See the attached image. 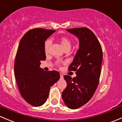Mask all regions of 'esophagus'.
Segmentation results:
<instances>
[{"instance_id":"esophagus-1","label":"esophagus","mask_w":122,"mask_h":122,"mask_svg":"<svg viewBox=\"0 0 122 122\" xmlns=\"http://www.w3.org/2000/svg\"><path fill=\"white\" fill-rule=\"evenodd\" d=\"M60 78H63V76H62V75H61V74H60Z\"/></svg>"}]
</instances>
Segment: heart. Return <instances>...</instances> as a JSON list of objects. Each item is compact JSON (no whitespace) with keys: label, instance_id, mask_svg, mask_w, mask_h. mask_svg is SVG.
<instances>
[{"label":"heart","instance_id":"obj_1","mask_svg":"<svg viewBox=\"0 0 122 122\" xmlns=\"http://www.w3.org/2000/svg\"><path fill=\"white\" fill-rule=\"evenodd\" d=\"M60 41L61 44H62L63 48L65 49L66 48H71V42L70 39L66 36H62L60 38ZM51 44V41L50 39H47L46 41L45 42V44H44V50H45V52H48V51L49 47H50V45Z\"/></svg>","mask_w":122,"mask_h":122}]
</instances>
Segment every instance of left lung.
Here are the masks:
<instances>
[{"label": "left lung", "mask_w": 122, "mask_h": 122, "mask_svg": "<svg viewBox=\"0 0 122 122\" xmlns=\"http://www.w3.org/2000/svg\"><path fill=\"white\" fill-rule=\"evenodd\" d=\"M79 39V49L69 66L70 71H75L76 77L64 76L67 87L62 93L66 105L71 109L83 106L93 97L101 74L103 52L99 40L87 28L67 29Z\"/></svg>", "instance_id": "obj_1"}]
</instances>
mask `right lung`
Masks as SVG:
<instances>
[{
	"instance_id": "add662e5",
	"label": "right lung",
	"mask_w": 122,
	"mask_h": 122,
	"mask_svg": "<svg viewBox=\"0 0 122 122\" xmlns=\"http://www.w3.org/2000/svg\"><path fill=\"white\" fill-rule=\"evenodd\" d=\"M55 32L43 28L30 29L19 42L15 61V76L20 94L33 106L45 103L51 87L60 78L58 71H45L40 68L41 62L46 60L45 41Z\"/></svg>"
}]
</instances>
